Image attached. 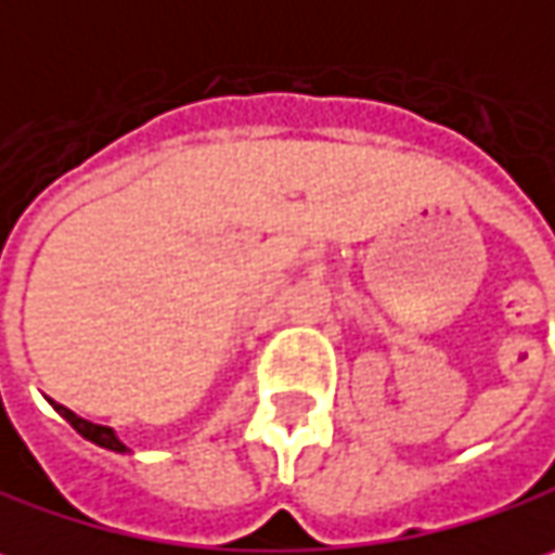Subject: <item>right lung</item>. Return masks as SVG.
I'll return each mask as SVG.
<instances>
[{
    "label": "right lung",
    "instance_id": "obj_1",
    "mask_svg": "<svg viewBox=\"0 0 555 555\" xmlns=\"http://www.w3.org/2000/svg\"><path fill=\"white\" fill-rule=\"evenodd\" d=\"M55 405V402H52ZM55 411L81 434L83 440H90V442H96V446H103V449H109V452H128V446L125 442L118 440L115 437V430L113 427H103V424H90V421H83V417H78L75 411H68L65 405H55Z\"/></svg>",
    "mask_w": 555,
    "mask_h": 555
}]
</instances>
